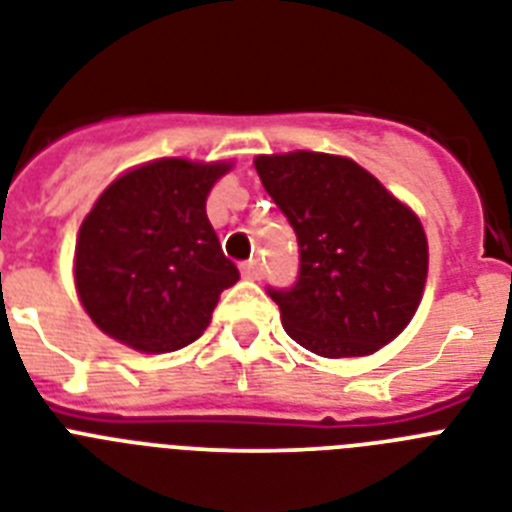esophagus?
Instances as JSON below:
<instances>
[{"mask_svg": "<svg viewBox=\"0 0 512 512\" xmlns=\"http://www.w3.org/2000/svg\"><path fill=\"white\" fill-rule=\"evenodd\" d=\"M240 274H243L246 280H261V264L259 261H246V264L240 266Z\"/></svg>", "mask_w": 512, "mask_h": 512, "instance_id": "obj_1", "label": "esophagus"}]
</instances>
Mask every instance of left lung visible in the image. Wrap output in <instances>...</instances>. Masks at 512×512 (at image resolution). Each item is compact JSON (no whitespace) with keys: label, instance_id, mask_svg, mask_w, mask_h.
<instances>
[{"label":"left lung","instance_id":"1","mask_svg":"<svg viewBox=\"0 0 512 512\" xmlns=\"http://www.w3.org/2000/svg\"><path fill=\"white\" fill-rule=\"evenodd\" d=\"M253 167L301 248L295 287L269 290L287 335L322 358H363L395 340L429 274L416 211L348 156L298 149L259 154Z\"/></svg>","mask_w":512,"mask_h":512}]
</instances>
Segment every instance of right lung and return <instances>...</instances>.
Wrapping results in <instances>:
<instances>
[{
	"mask_svg": "<svg viewBox=\"0 0 512 512\" xmlns=\"http://www.w3.org/2000/svg\"><path fill=\"white\" fill-rule=\"evenodd\" d=\"M230 159L162 156L117 175L80 222L75 293L91 322L138 353L204 335L222 290L240 280L206 217Z\"/></svg>",
	"mask_w": 512,
	"mask_h": 512,
	"instance_id": "right-lung-1",
	"label": "right lung"
}]
</instances>
